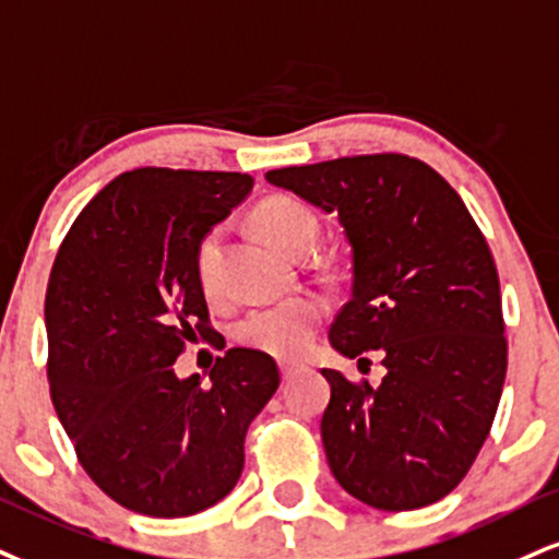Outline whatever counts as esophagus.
I'll use <instances>...</instances> for the list:
<instances>
[{
  "mask_svg": "<svg viewBox=\"0 0 559 559\" xmlns=\"http://www.w3.org/2000/svg\"><path fill=\"white\" fill-rule=\"evenodd\" d=\"M297 372H299L297 365H281V378H284V382L294 380V374H297Z\"/></svg>",
  "mask_w": 559,
  "mask_h": 559,
  "instance_id": "obj_1",
  "label": "esophagus"
}]
</instances>
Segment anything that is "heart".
<instances>
[{
    "label": "heart",
    "instance_id": "obj_1",
    "mask_svg": "<svg viewBox=\"0 0 559 559\" xmlns=\"http://www.w3.org/2000/svg\"><path fill=\"white\" fill-rule=\"evenodd\" d=\"M252 218L262 237L288 254L309 252L318 237L314 213L301 200L288 198V194H273L262 200L254 207ZM221 258H224V241L215 228L205 234L194 252V275L207 299L221 294ZM322 318H325V301L318 294H299V297L245 314L237 325V338L254 352L278 356V359H299L312 348Z\"/></svg>",
    "mask_w": 559,
    "mask_h": 559
}]
</instances>
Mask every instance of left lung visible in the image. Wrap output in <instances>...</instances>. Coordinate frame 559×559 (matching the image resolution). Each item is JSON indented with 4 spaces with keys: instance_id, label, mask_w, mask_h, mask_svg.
Segmentation results:
<instances>
[{
    "instance_id": "1",
    "label": "left lung",
    "mask_w": 559,
    "mask_h": 559,
    "mask_svg": "<svg viewBox=\"0 0 559 559\" xmlns=\"http://www.w3.org/2000/svg\"><path fill=\"white\" fill-rule=\"evenodd\" d=\"M338 213L352 299L331 325L348 359L378 352V388L322 369V445L335 481L378 510L432 506L459 487L492 429L508 369L500 278L461 194L425 160L374 153L267 171Z\"/></svg>"
}]
</instances>
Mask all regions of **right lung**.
<instances>
[{
	"instance_id": "1",
	"label": "right lung",
	"mask_w": 559,
	"mask_h": 559,
	"mask_svg": "<svg viewBox=\"0 0 559 559\" xmlns=\"http://www.w3.org/2000/svg\"><path fill=\"white\" fill-rule=\"evenodd\" d=\"M250 174L134 169L87 203L46 288L51 401L80 466L114 502L185 518L231 492L245 437L281 382L267 354L228 348L211 382L174 361L213 333L194 252L252 190Z\"/></svg>"
}]
</instances>
